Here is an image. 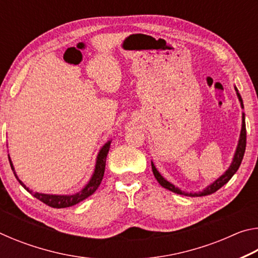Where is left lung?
Segmentation results:
<instances>
[{"instance_id": "1", "label": "left lung", "mask_w": 258, "mask_h": 258, "mask_svg": "<svg viewBox=\"0 0 258 258\" xmlns=\"http://www.w3.org/2000/svg\"><path fill=\"white\" fill-rule=\"evenodd\" d=\"M234 90H235V92H237V97L239 99L240 106H241V108L243 109V102H242L241 95H240L239 91L235 86H234ZM244 150H246V123H244V113L242 112L241 131H240L238 146H237V149H235V152H234L232 163H231V165L229 166V168L226 169L224 174H222L220 177L216 178V180L214 181L213 183H211L209 185H207L203 191H199V192H185V191H183V190L180 189V187L175 186L173 184V183L166 180V178L158 172V169L156 168V166H155L154 163H152V161H151V167H152V172H154V175L156 177V180L158 181L159 184L163 187H165V189L172 191V192H174V194L187 196V197H203V196H208V195L214 194V192H216L218 189H221L222 186L226 184V183L230 181V178L234 175L235 172L238 171L240 164H241L243 155H244Z\"/></svg>"}]
</instances>
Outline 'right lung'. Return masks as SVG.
<instances>
[{"instance_id":"right-lung-1","label":"right lung","mask_w":258,"mask_h":258,"mask_svg":"<svg viewBox=\"0 0 258 258\" xmlns=\"http://www.w3.org/2000/svg\"><path fill=\"white\" fill-rule=\"evenodd\" d=\"M110 143L111 140H109L108 142L104 143V145L101 147V149L99 150L98 156H97V160H95V167H94V172L91 176L90 181L86 183L85 186L83 187L81 191L76 192V194L73 195H49V194H40V192H33V190H30L28 186H26L24 184L23 181L19 180L18 175L15 171L14 164H12L10 155L9 156V161H10V166L12 168V172H14L15 176L18 182L23 185L26 190H27L30 195H33L35 198H37L38 200H41L42 203H44L45 205L53 208H66V207H71L76 205L78 203H81L82 200H84L86 198H89L91 195H93L99 185L101 184V181L103 178V174H104V168H106V159H107V155L109 152V149H110Z\"/></svg>"}]
</instances>
